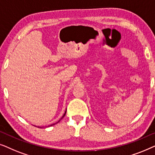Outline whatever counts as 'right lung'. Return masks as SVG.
Wrapping results in <instances>:
<instances>
[{
    "label": "right lung",
    "instance_id": "right-lung-1",
    "mask_svg": "<svg viewBox=\"0 0 155 155\" xmlns=\"http://www.w3.org/2000/svg\"><path fill=\"white\" fill-rule=\"evenodd\" d=\"M65 114H66V110H65V113H64V114H63V116H62V117H61V118H60V119H59V120H58V121H57L56 123H55V124H51V125H50V126H48V127H49V126H54V125L55 124H58V123L59 122V121H60V120H61V119H62V118H63V117H64V116H65ZM37 128H44V127L43 126H42V127H41V126H37Z\"/></svg>",
    "mask_w": 155,
    "mask_h": 155
}]
</instances>
